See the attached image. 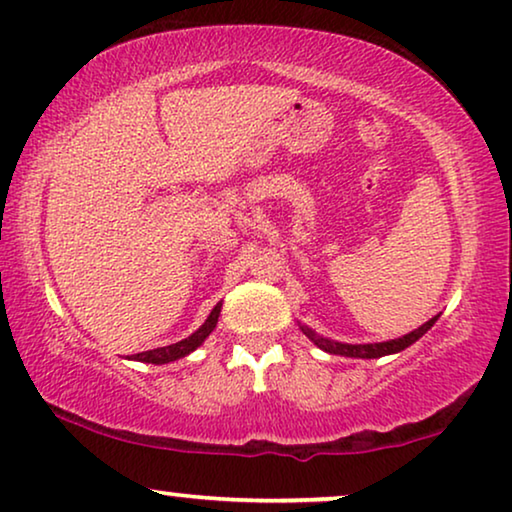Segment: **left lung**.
I'll return each instance as SVG.
<instances>
[{"mask_svg": "<svg viewBox=\"0 0 512 512\" xmlns=\"http://www.w3.org/2000/svg\"><path fill=\"white\" fill-rule=\"evenodd\" d=\"M436 320H438V315H434V318H431L429 322H424L422 327L410 331V334L392 338V341H383V343H338V341H331V338L315 334V331L311 327H306V325H299V329L304 331V334L311 338V341L318 345L320 350L329 352V355L357 357V359H378V357L394 355V352L406 350L408 345H413L417 341V338H422L424 334H427V331L434 327Z\"/></svg>", "mask_w": 512, "mask_h": 512, "instance_id": "obj_1", "label": "left lung"}]
</instances>
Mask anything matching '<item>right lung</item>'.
<instances>
[{
    "label": "right lung",
    "mask_w": 512,
    "mask_h": 512,
    "mask_svg": "<svg viewBox=\"0 0 512 512\" xmlns=\"http://www.w3.org/2000/svg\"><path fill=\"white\" fill-rule=\"evenodd\" d=\"M220 308H222V304L215 306L213 311H211V315H208V318H206L204 325H201L197 331H194V334L183 338V341L164 345V348L139 352V355H132V359H136V362H146V364H169V362H176V359H181V357H187V355H190V352L197 350L199 345L206 341L208 334H211V331L215 329V325H218Z\"/></svg>",
    "instance_id": "right-lung-1"
}]
</instances>
